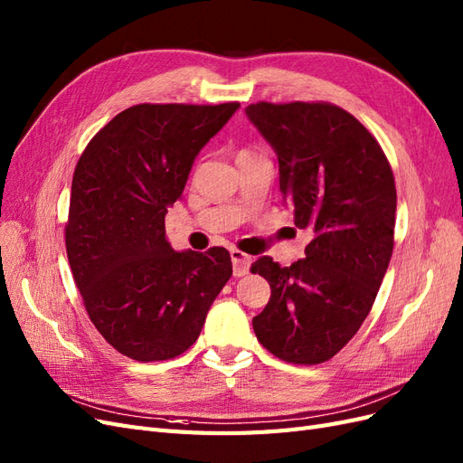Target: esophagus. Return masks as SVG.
Segmentation results:
<instances>
[{
    "mask_svg": "<svg viewBox=\"0 0 463 463\" xmlns=\"http://www.w3.org/2000/svg\"><path fill=\"white\" fill-rule=\"evenodd\" d=\"M232 255V262H233V276H245L249 272V266H250V257L241 253L240 249H232L230 250Z\"/></svg>",
    "mask_w": 463,
    "mask_h": 463,
    "instance_id": "esophagus-1",
    "label": "esophagus"
}]
</instances>
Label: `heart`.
Instances as JSON below:
<instances>
[{"label": "heart", "mask_w": 463, "mask_h": 463, "mask_svg": "<svg viewBox=\"0 0 463 463\" xmlns=\"http://www.w3.org/2000/svg\"><path fill=\"white\" fill-rule=\"evenodd\" d=\"M240 154H250V150H241ZM240 154H237V156H240Z\"/></svg>", "instance_id": "obj_1"}]
</instances>
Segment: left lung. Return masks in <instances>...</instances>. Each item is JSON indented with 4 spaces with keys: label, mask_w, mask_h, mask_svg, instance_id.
<instances>
[{
    "label": "left lung",
    "mask_w": 463,
    "mask_h": 463,
    "mask_svg": "<svg viewBox=\"0 0 463 463\" xmlns=\"http://www.w3.org/2000/svg\"><path fill=\"white\" fill-rule=\"evenodd\" d=\"M245 111L276 152L293 222L311 230L305 259L250 266L270 284L253 330L278 359L317 365L354 338L383 284L394 249V174L376 138L340 106L257 102Z\"/></svg>",
    "instance_id": "8db88e82"
}]
</instances>
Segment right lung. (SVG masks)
<instances>
[{
	"instance_id": "right-lung-1",
	"label": "right lung",
	"mask_w": 463,
	"mask_h": 463,
	"mask_svg": "<svg viewBox=\"0 0 463 463\" xmlns=\"http://www.w3.org/2000/svg\"><path fill=\"white\" fill-rule=\"evenodd\" d=\"M240 102L137 104L98 131L77 162L67 259L102 338L135 361H165L197 342L232 278L223 247L174 250L165 213L201 148Z\"/></svg>"
}]
</instances>
